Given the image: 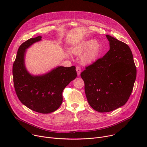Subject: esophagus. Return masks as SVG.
<instances>
[{
  "mask_svg": "<svg viewBox=\"0 0 147 147\" xmlns=\"http://www.w3.org/2000/svg\"><path fill=\"white\" fill-rule=\"evenodd\" d=\"M76 70H77V75H78V76H80V74H81V70L80 67H79V66H77V67H76Z\"/></svg>",
  "mask_w": 147,
  "mask_h": 147,
  "instance_id": "obj_1",
  "label": "esophagus"
}]
</instances>
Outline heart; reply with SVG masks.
I'll list each match as a JSON object with an SVG mask.
<instances>
[{
    "label": "heart",
    "mask_w": 147,
    "mask_h": 147,
    "mask_svg": "<svg viewBox=\"0 0 147 147\" xmlns=\"http://www.w3.org/2000/svg\"><path fill=\"white\" fill-rule=\"evenodd\" d=\"M71 51L74 55L81 54L80 60L83 65H90L99 59L101 47L97 40L90 39L72 46Z\"/></svg>",
    "instance_id": "obj_1"
}]
</instances>
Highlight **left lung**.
Instances as JSON below:
<instances>
[{
  "label": "left lung",
  "mask_w": 147,
  "mask_h": 147,
  "mask_svg": "<svg viewBox=\"0 0 147 147\" xmlns=\"http://www.w3.org/2000/svg\"><path fill=\"white\" fill-rule=\"evenodd\" d=\"M110 49L81 73L90 105L99 112L114 111L126 103L131 94L137 70L129 47L107 35Z\"/></svg>",
  "instance_id": "1"
}]
</instances>
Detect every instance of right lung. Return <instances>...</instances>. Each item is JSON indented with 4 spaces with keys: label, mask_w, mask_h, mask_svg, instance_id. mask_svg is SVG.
I'll return each instance as SVG.
<instances>
[{
    "label": "right lung",
    "mask_w": 147,
    "mask_h": 147,
    "mask_svg": "<svg viewBox=\"0 0 147 147\" xmlns=\"http://www.w3.org/2000/svg\"><path fill=\"white\" fill-rule=\"evenodd\" d=\"M41 38H30L20 46L13 66V82L17 96L23 105L35 112L50 113L61 105L63 91L76 78L77 72L75 66H57L42 75L29 73L24 63L26 49Z\"/></svg>",
    "instance_id": "right-lung-1"
}]
</instances>
